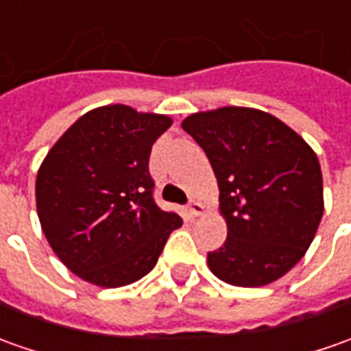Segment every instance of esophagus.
Instances as JSON below:
<instances>
[{"label":"esophagus","instance_id":"1","mask_svg":"<svg viewBox=\"0 0 351 351\" xmlns=\"http://www.w3.org/2000/svg\"><path fill=\"white\" fill-rule=\"evenodd\" d=\"M202 211H204V206H202L199 202H194V199H192V202L188 204V213L192 217L202 215Z\"/></svg>","mask_w":351,"mask_h":351}]
</instances>
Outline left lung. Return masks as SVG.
Returning a JSON list of instances; mask_svg holds the SVG:
<instances>
[{
  "label": "left lung",
  "mask_w": 351,
  "mask_h": 351,
  "mask_svg": "<svg viewBox=\"0 0 351 351\" xmlns=\"http://www.w3.org/2000/svg\"><path fill=\"white\" fill-rule=\"evenodd\" d=\"M219 182L228 234L207 252L228 285L263 286L286 275L323 217V175L313 149L276 117L250 107L195 113L182 123Z\"/></svg>",
  "instance_id": "obj_1"
}]
</instances>
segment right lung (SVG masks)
Returning <instances> with one entry per match:
<instances>
[{
  "instance_id": "add662e5",
  "label": "right lung",
  "mask_w": 351,
  "mask_h": 351,
  "mask_svg": "<svg viewBox=\"0 0 351 351\" xmlns=\"http://www.w3.org/2000/svg\"><path fill=\"white\" fill-rule=\"evenodd\" d=\"M171 119L106 106L88 111L49 149L36 178L45 238L75 275L106 288L147 275L182 225L156 204L152 145Z\"/></svg>"
}]
</instances>
